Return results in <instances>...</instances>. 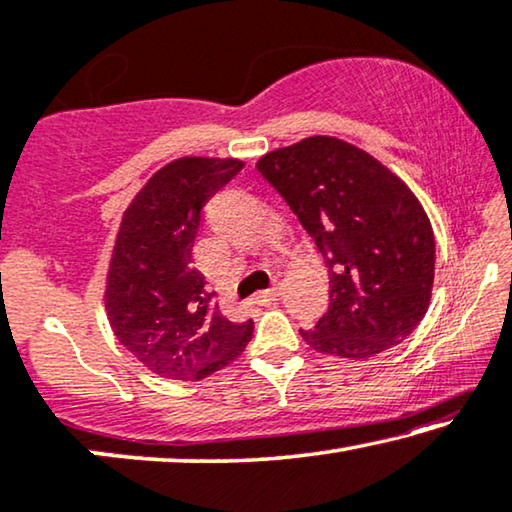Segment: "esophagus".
Instances as JSON below:
<instances>
[{"instance_id": "1", "label": "esophagus", "mask_w": 512, "mask_h": 512, "mask_svg": "<svg viewBox=\"0 0 512 512\" xmlns=\"http://www.w3.org/2000/svg\"><path fill=\"white\" fill-rule=\"evenodd\" d=\"M278 296H280V287H271V289H262V292H257L253 296V301L257 305H269V303L276 301Z\"/></svg>"}]
</instances>
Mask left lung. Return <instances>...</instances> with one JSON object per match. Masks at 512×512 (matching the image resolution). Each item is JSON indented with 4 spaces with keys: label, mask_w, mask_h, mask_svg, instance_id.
<instances>
[{
    "label": "left lung",
    "mask_w": 512,
    "mask_h": 512,
    "mask_svg": "<svg viewBox=\"0 0 512 512\" xmlns=\"http://www.w3.org/2000/svg\"><path fill=\"white\" fill-rule=\"evenodd\" d=\"M257 170L329 266V310L315 329L301 331L303 340L356 361L400 345L425 317L434 285V232L407 183L333 135L269 151Z\"/></svg>",
    "instance_id": "left-lung-1"
}]
</instances>
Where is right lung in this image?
Here are the masks:
<instances>
[{"label": "right lung", "instance_id": "obj_1", "mask_svg": "<svg viewBox=\"0 0 512 512\" xmlns=\"http://www.w3.org/2000/svg\"><path fill=\"white\" fill-rule=\"evenodd\" d=\"M241 167L239 158H174L121 216L105 312L121 345L158 377L200 381L239 358L253 335V319L230 322L193 269L204 204Z\"/></svg>", "mask_w": 512, "mask_h": 512}]
</instances>
